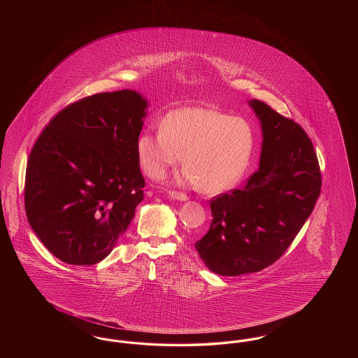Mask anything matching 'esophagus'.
Listing matches in <instances>:
<instances>
[{
	"label": "esophagus",
	"instance_id": "esophagus-1",
	"mask_svg": "<svg viewBox=\"0 0 358 358\" xmlns=\"http://www.w3.org/2000/svg\"><path fill=\"white\" fill-rule=\"evenodd\" d=\"M168 194H169V197L173 199V200H178V201H187V196L185 193H182V192H176V190H169L168 192Z\"/></svg>",
	"mask_w": 358,
	"mask_h": 358
}]
</instances>
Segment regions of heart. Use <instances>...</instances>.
<instances>
[{
    "instance_id": "b5f03b06",
    "label": "heart",
    "mask_w": 358,
    "mask_h": 358,
    "mask_svg": "<svg viewBox=\"0 0 358 358\" xmlns=\"http://www.w3.org/2000/svg\"><path fill=\"white\" fill-rule=\"evenodd\" d=\"M255 145L251 123L204 106L176 108L161 122V130L143 131L136 139L142 169L161 178L185 154L178 181L199 185L206 194L235 187L248 166Z\"/></svg>"
}]
</instances>
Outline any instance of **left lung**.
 <instances>
[{
	"label": "left lung",
	"instance_id": "obj_1",
	"mask_svg": "<svg viewBox=\"0 0 358 358\" xmlns=\"http://www.w3.org/2000/svg\"><path fill=\"white\" fill-rule=\"evenodd\" d=\"M250 106L262 124L257 171L243 189L210 201L212 222L194 247L205 266L219 275L257 273L289 247L321 193L318 158L305 130L268 104Z\"/></svg>",
	"mask_w": 358,
	"mask_h": 358
}]
</instances>
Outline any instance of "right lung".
Wrapping results in <instances>:
<instances>
[{
  "label": "right lung",
  "instance_id": "obj_1",
  "mask_svg": "<svg viewBox=\"0 0 358 358\" xmlns=\"http://www.w3.org/2000/svg\"><path fill=\"white\" fill-rule=\"evenodd\" d=\"M148 101L101 92L57 113L38 136L25 174V212L52 255L96 264L115 247L143 200L136 139Z\"/></svg>",
  "mask_w": 358,
  "mask_h": 358
}]
</instances>
